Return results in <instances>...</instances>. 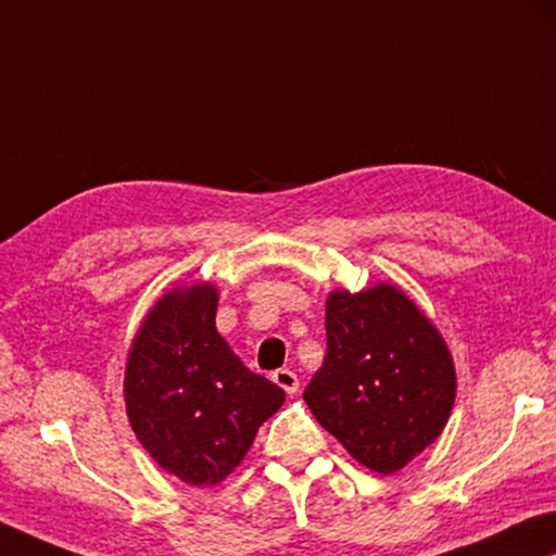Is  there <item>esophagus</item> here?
Here are the masks:
<instances>
[{"instance_id":"1","label":"esophagus","mask_w":556,"mask_h":556,"mask_svg":"<svg viewBox=\"0 0 556 556\" xmlns=\"http://www.w3.org/2000/svg\"><path fill=\"white\" fill-rule=\"evenodd\" d=\"M273 382L283 388L288 395H295L298 388H301V382H298V375L293 370H288V367H280V370L273 372Z\"/></svg>"}]
</instances>
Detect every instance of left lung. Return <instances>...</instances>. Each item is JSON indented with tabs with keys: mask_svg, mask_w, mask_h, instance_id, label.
<instances>
[{
	"mask_svg": "<svg viewBox=\"0 0 556 556\" xmlns=\"http://www.w3.org/2000/svg\"><path fill=\"white\" fill-rule=\"evenodd\" d=\"M328 353L303 397L357 463L392 475L430 445L455 403V365L403 290H338L326 305Z\"/></svg>",
	"mask_w": 556,
	"mask_h": 556,
	"instance_id": "obj_1",
	"label": "left lung"
}]
</instances>
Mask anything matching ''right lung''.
<instances>
[{"instance_id": "obj_1", "label": "right lung", "mask_w": 556, "mask_h": 556, "mask_svg": "<svg viewBox=\"0 0 556 556\" xmlns=\"http://www.w3.org/2000/svg\"><path fill=\"white\" fill-rule=\"evenodd\" d=\"M218 293L176 288L153 305L126 365V413L149 455L178 480L233 472L286 392L241 363L216 330Z\"/></svg>"}]
</instances>
